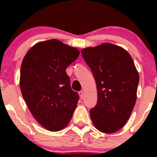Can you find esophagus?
Wrapping results in <instances>:
<instances>
[{"mask_svg":"<svg viewBox=\"0 0 157 157\" xmlns=\"http://www.w3.org/2000/svg\"><path fill=\"white\" fill-rule=\"evenodd\" d=\"M78 94H79V96H80V97L81 98H83V94H84V92H83V91H81L78 92Z\"/></svg>","mask_w":157,"mask_h":157,"instance_id":"obj_1","label":"esophagus"}]
</instances>
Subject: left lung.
I'll return each mask as SVG.
<instances>
[{"label": "left lung", "mask_w": 157, "mask_h": 157, "mask_svg": "<svg viewBox=\"0 0 157 157\" xmlns=\"http://www.w3.org/2000/svg\"><path fill=\"white\" fill-rule=\"evenodd\" d=\"M98 91L96 106L90 110L94 125L111 134L123 127L136 101L139 76L132 56L121 47L104 43L81 50Z\"/></svg>", "instance_id": "8db88e82"}]
</instances>
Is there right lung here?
Segmentation results:
<instances>
[{"label":"right lung","instance_id":"add662e5","mask_svg":"<svg viewBox=\"0 0 157 157\" xmlns=\"http://www.w3.org/2000/svg\"><path fill=\"white\" fill-rule=\"evenodd\" d=\"M79 53L76 48L51 39L34 45L23 59L21 94L36 121L51 132L65 128L76 108L79 96L66 69Z\"/></svg>","mask_w":157,"mask_h":157}]
</instances>
